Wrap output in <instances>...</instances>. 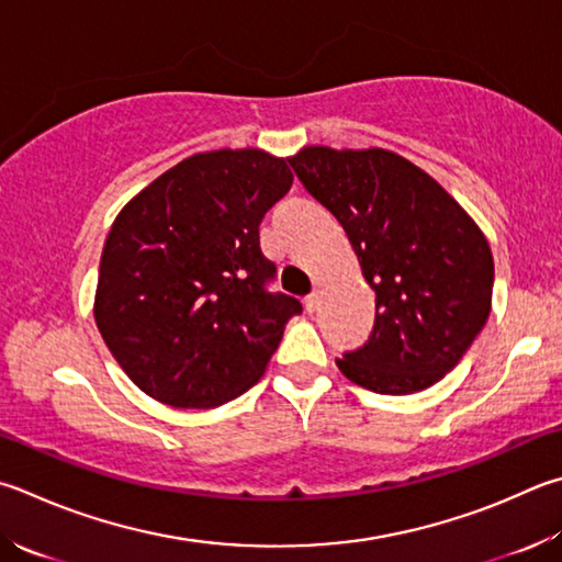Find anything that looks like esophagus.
Returning <instances> with one entry per match:
<instances>
[{"mask_svg": "<svg viewBox=\"0 0 562 562\" xmlns=\"http://www.w3.org/2000/svg\"><path fill=\"white\" fill-rule=\"evenodd\" d=\"M319 302H322V292L314 290L307 300H304V307H307V312H316L319 310Z\"/></svg>", "mask_w": 562, "mask_h": 562, "instance_id": "esophagus-1", "label": "esophagus"}]
</instances>
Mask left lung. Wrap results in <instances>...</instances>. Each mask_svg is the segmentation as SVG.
Here are the masks:
<instances>
[{
  "label": "left lung",
  "mask_w": 562,
  "mask_h": 562,
  "mask_svg": "<svg viewBox=\"0 0 562 562\" xmlns=\"http://www.w3.org/2000/svg\"><path fill=\"white\" fill-rule=\"evenodd\" d=\"M290 165L341 223L375 292L371 339L336 359L339 371L383 395L442 381L492 312L494 258L482 228L391 149L307 145Z\"/></svg>",
  "instance_id": "obj_1"
}]
</instances>
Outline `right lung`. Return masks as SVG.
Segmentation results:
<instances>
[{
  "mask_svg": "<svg viewBox=\"0 0 562 562\" xmlns=\"http://www.w3.org/2000/svg\"><path fill=\"white\" fill-rule=\"evenodd\" d=\"M258 147L191 155L132 196L100 258L93 314L120 369L171 407H218L262 379L302 304L268 294L258 226L292 187Z\"/></svg>",
  "mask_w": 562,
  "mask_h": 562,
  "instance_id": "add662e5",
  "label": "right lung"
}]
</instances>
